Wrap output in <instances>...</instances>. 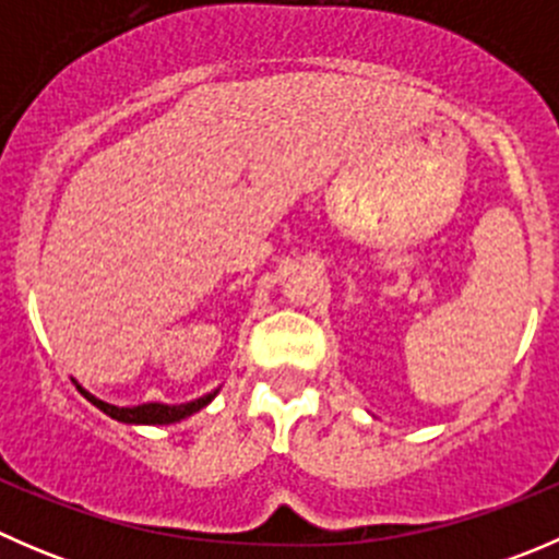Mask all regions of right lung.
I'll list each match as a JSON object with an SVG mask.
<instances>
[{
    "label": "right lung",
    "mask_w": 559,
    "mask_h": 559,
    "mask_svg": "<svg viewBox=\"0 0 559 559\" xmlns=\"http://www.w3.org/2000/svg\"><path fill=\"white\" fill-rule=\"evenodd\" d=\"M81 394H86L88 403L97 405V408L105 411L107 416H112V419H118V421H127V425H173V421H180V419H186V416L197 414L200 408H205V405L216 397V392H211V394H205V397L194 400V403H183V405L145 403V405H134V408H118V405L103 403V400H97L94 394L83 392V389H81Z\"/></svg>",
    "instance_id": "right-lung-1"
}]
</instances>
